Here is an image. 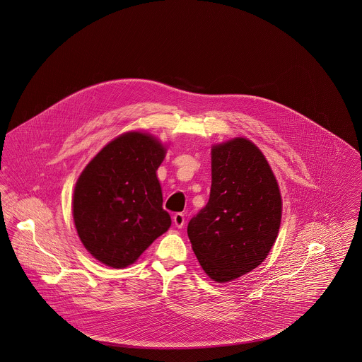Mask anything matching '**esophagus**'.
<instances>
[{"mask_svg": "<svg viewBox=\"0 0 362 362\" xmlns=\"http://www.w3.org/2000/svg\"><path fill=\"white\" fill-rule=\"evenodd\" d=\"M173 224L176 228H182L185 225V214L183 213H176L173 216Z\"/></svg>", "mask_w": 362, "mask_h": 362, "instance_id": "obj_1", "label": "esophagus"}]
</instances>
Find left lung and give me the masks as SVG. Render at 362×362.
<instances>
[{
    "mask_svg": "<svg viewBox=\"0 0 362 362\" xmlns=\"http://www.w3.org/2000/svg\"><path fill=\"white\" fill-rule=\"evenodd\" d=\"M281 216L276 176L258 146L241 137L213 145L209 202L187 226L207 276L221 284L258 267L276 241Z\"/></svg>",
    "mask_w": 362,
    "mask_h": 362,
    "instance_id": "8db88e82",
    "label": "left lung"
}]
</instances>
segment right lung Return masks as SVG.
Returning <instances> with one entry per match:
<instances>
[{
  "label": "right lung",
  "mask_w": 362,
  "mask_h": 362,
  "mask_svg": "<svg viewBox=\"0 0 362 362\" xmlns=\"http://www.w3.org/2000/svg\"><path fill=\"white\" fill-rule=\"evenodd\" d=\"M165 146L148 133L114 138L80 175L73 194V220L88 252L122 269L168 230L156 171Z\"/></svg>",
  "instance_id": "obj_1"
}]
</instances>
